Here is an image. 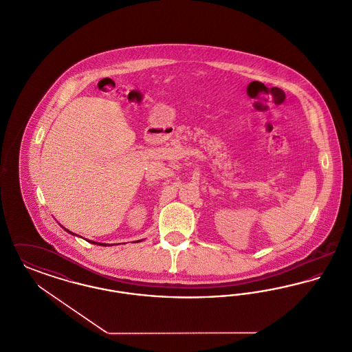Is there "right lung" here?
<instances>
[{
    "label": "right lung",
    "instance_id": "1",
    "mask_svg": "<svg viewBox=\"0 0 352 352\" xmlns=\"http://www.w3.org/2000/svg\"><path fill=\"white\" fill-rule=\"evenodd\" d=\"M68 232H69V231H68ZM69 234H72V232H69ZM89 243H92V244H99V245H105V247L108 245V244H100V243H95V241H89Z\"/></svg>",
    "mask_w": 352,
    "mask_h": 352
}]
</instances>
